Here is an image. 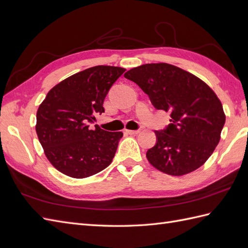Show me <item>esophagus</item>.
Returning <instances> with one entry per match:
<instances>
[{
	"mask_svg": "<svg viewBox=\"0 0 248 248\" xmlns=\"http://www.w3.org/2000/svg\"><path fill=\"white\" fill-rule=\"evenodd\" d=\"M139 132H140L139 130H125V133L129 135H136Z\"/></svg>",
	"mask_w": 248,
	"mask_h": 248,
	"instance_id": "obj_1",
	"label": "esophagus"
}]
</instances>
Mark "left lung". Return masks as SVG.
I'll return each instance as SVG.
<instances>
[{
    "mask_svg": "<svg viewBox=\"0 0 248 248\" xmlns=\"http://www.w3.org/2000/svg\"><path fill=\"white\" fill-rule=\"evenodd\" d=\"M124 78L149 95L157 110L170 112V124L155 131L157 142L147 152L160 172L182 176L199 169L220 141L225 114L220 99L204 81L167 62L145 63Z\"/></svg>",
    "mask_w": 248,
    "mask_h": 248,
    "instance_id": "1",
    "label": "left lung"
}]
</instances>
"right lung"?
I'll list each match as a JSON object with an SVG mask.
<instances>
[{"label": "right lung", "instance_id": "obj_1", "mask_svg": "<svg viewBox=\"0 0 248 248\" xmlns=\"http://www.w3.org/2000/svg\"><path fill=\"white\" fill-rule=\"evenodd\" d=\"M124 68L95 66L55 85L36 112L35 131L47 159L72 178H87L112 162L123 132H108L95 124L112 85Z\"/></svg>", "mask_w": 248, "mask_h": 248}]
</instances>
